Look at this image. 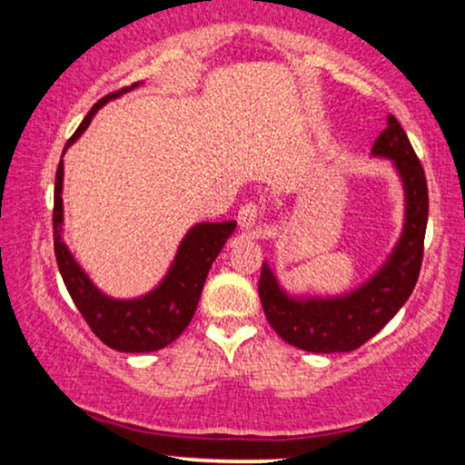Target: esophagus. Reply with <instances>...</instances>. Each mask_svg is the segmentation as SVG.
<instances>
[{"label":"esophagus","mask_w":465,"mask_h":465,"mask_svg":"<svg viewBox=\"0 0 465 465\" xmlns=\"http://www.w3.org/2000/svg\"><path fill=\"white\" fill-rule=\"evenodd\" d=\"M239 226L241 231H256L260 226V207L256 203H245L239 209Z\"/></svg>","instance_id":"esophagus-1"}]
</instances>
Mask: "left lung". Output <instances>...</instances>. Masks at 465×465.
Segmentation results:
<instances>
[{
    "label": "left lung",
    "mask_w": 465,
    "mask_h": 465,
    "mask_svg": "<svg viewBox=\"0 0 465 465\" xmlns=\"http://www.w3.org/2000/svg\"><path fill=\"white\" fill-rule=\"evenodd\" d=\"M372 156L390 158L404 190V226L381 269L339 296H294L279 283L269 262L260 271V302L285 342L311 353L353 351L371 341L402 309L415 290L428 226V182L421 163L396 118L372 145Z\"/></svg>",
    "instance_id": "left-lung-1"
}]
</instances>
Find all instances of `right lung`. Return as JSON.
I'll return each instance as SVG.
<instances>
[{"instance_id": "1", "label": "right lung", "mask_w": 465, "mask_h": 465, "mask_svg": "<svg viewBox=\"0 0 465 465\" xmlns=\"http://www.w3.org/2000/svg\"><path fill=\"white\" fill-rule=\"evenodd\" d=\"M142 82L126 86L107 97L99 99L93 110L82 120L78 131L65 143L78 142V137L88 129L94 114L104 107L107 101L118 99L120 94L133 91ZM63 150V154H65ZM63 156L56 169L54 180V256L59 264L61 277L65 282L69 296L74 298L75 307L84 317L88 326L101 342L107 347L124 353H148L167 347L180 336L193 320L196 304H199L203 285H205L207 272L212 269L213 260L224 247L226 239L231 237L237 222H199L183 234L180 247H177L173 262H171L167 275L154 290L145 292L137 298H112L101 292L91 282L84 269L75 262L69 247L63 241Z\"/></svg>"}]
</instances>
